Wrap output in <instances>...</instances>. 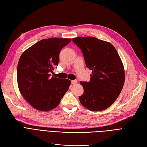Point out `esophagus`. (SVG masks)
Returning <instances> with one entry per match:
<instances>
[{"label":"esophagus","instance_id":"34e87169","mask_svg":"<svg viewBox=\"0 0 147 147\" xmlns=\"http://www.w3.org/2000/svg\"><path fill=\"white\" fill-rule=\"evenodd\" d=\"M77 83V80H72L71 81V83H72V84H75Z\"/></svg>","mask_w":147,"mask_h":147}]
</instances>
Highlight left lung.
Returning <instances> with one entry per match:
<instances>
[{
    "label": "left lung",
    "instance_id": "8db88e82",
    "mask_svg": "<svg viewBox=\"0 0 147 147\" xmlns=\"http://www.w3.org/2000/svg\"><path fill=\"white\" fill-rule=\"evenodd\" d=\"M73 42L80 49L87 67L92 70L90 82H80L81 104L91 111L104 110L112 105L121 91L125 79L123 65L110 43L93 37H77Z\"/></svg>",
    "mask_w": 147,
    "mask_h": 147
}]
</instances>
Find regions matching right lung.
Instances as JSON below:
<instances>
[{
    "mask_svg": "<svg viewBox=\"0 0 147 147\" xmlns=\"http://www.w3.org/2000/svg\"><path fill=\"white\" fill-rule=\"evenodd\" d=\"M71 38H51L37 42L21 55L17 67L20 91L35 109L49 111L59 105L68 91V79L50 77L58 65L61 49Z\"/></svg>",
    "mask_w": 147,
    "mask_h": 147,
    "instance_id": "add662e5",
    "label": "right lung"
}]
</instances>
